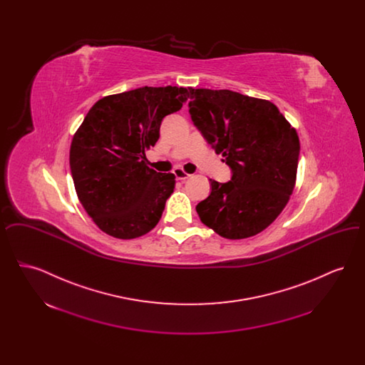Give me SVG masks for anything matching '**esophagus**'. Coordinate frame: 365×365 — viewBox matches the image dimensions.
<instances>
[{"label":"esophagus","mask_w":365,"mask_h":365,"mask_svg":"<svg viewBox=\"0 0 365 365\" xmlns=\"http://www.w3.org/2000/svg\"><path fill=\"white\" fill-rule=\"evenodd\" d=\"M174 175L176 176V179H178V180H186L187 178H190V174L185 173L180 167H176V168H175Z\"/></svg>","instance_id":"34e87169"}]
</instances>
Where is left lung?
Listing matches in <instances>:
<instances>
[{"instance_id": "8db88e82", "label": "left lung", "mask_w": 365, "mask_h": 365, "mask_svg": "<svg viewBox=\"0 0 365 365\" xmlns=\"http://www.w3.org/2000/svg\"><path fill=\"white\" fill-rule=\"evenodd\" d=\"M191 120L232 170L195 210L227 240L253 237L269 226L294 190L299 139L277 105L231 90L190 87Z\"/></svg>"}]
</instances>
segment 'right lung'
<instances>
[{
    "mask_svg": "<svg viewBox=\"0 0 365 365\" xmlns=\"http://www.w3.org/2000/svg\"><path fill=\"white\" fill-rule=\"evenodd\" d=\"M190 97L186 87H139L93 105L71 142L75 190L105 234L134 240L160 222L175 175L148 167L145 150L156 145L161 120Z\"/></svg>",
    "mask_w": 365,
    "mask_h": 365,
    "instance_id": "1",
    "label": "right lung"
}]
</instances>
